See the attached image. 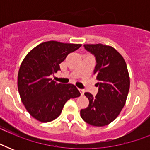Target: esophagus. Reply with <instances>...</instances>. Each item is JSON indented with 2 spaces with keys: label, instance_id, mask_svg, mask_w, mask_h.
<instances>
[{
  "label": "esophagus",
  "instance_id": "34e87169",
  "mask_svg": "<svg viewBox=\"0 0 150 150\" xmlns=\"http://www.w3.org/2000/svg\"><path fill=\"white\" fill-rule=\"evenodd\" d=\"M79 92H80V93H81V94H82V95H84V93H85V91H84V90H83V89H79Z\"/></svg>",
  "mask_w": 150,
  "mask_h": 150
}]
</instances>
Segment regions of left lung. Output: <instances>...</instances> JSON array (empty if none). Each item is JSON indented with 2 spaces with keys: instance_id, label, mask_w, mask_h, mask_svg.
Masks as SVG:
<instances>
[{
  "instance_id": "left-lung-1",
  "label": "left lung",
  "mask_w": 150,
  "mask_h": 150,
  "mask_svg": "<svg viewBox=\"0 0 150 150\" xmlns=\"http://www.w3.org/2000/svg\"><path fill=\"white\" fill-rule=\"evenodd\" d=\"M84 47L96 57L93 75L99 81V91L95 96L85 93L89 103L80 114L86 123L102 127L111 123L121 113L130 88V78L125 59L114 47L101 43Z\"/></svg>"
}]
</instances>
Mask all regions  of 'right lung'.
I'll return each instance as SVG.
<instances>
[{"mask_svg":"<svg viewBox=\"0 0 150 150\" xmlns=\"http://www.w3.org/2000/svg\"><path fill=\"white\" fill-rule=\"evenodd\" d=\"M82 44L47 41L27 54L18 74V89L25 109L40 122H50L61 114L65 103L80 96L75 85L57 83L51 75L60 64Z\"/></svg>","mask_w":150,"mask_h":150,"instance_id":"right-lung-1","label":"right lung"}]
</instances>
